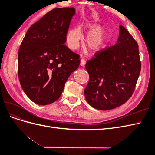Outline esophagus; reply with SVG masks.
<instances>
[{
  "label": "esophagus",
  "mask_w": 155,
  "mask_h": 155,
  "mask_svg": "<svg viewBox=\"0 0 155 155\" xmlns=\"http://www.w3.org/2000/svg\"><path fill=\"white\" fill-rule=\"evenodd\" d=\"M85 63H86V61L85 60V59L82 58V59H81V61H80V65H81V66L83 67V66H85Z\"/></svg>",
  "instance_id": "1"
}]
</instances>
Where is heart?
I'll use <instances>...</instances> for the list:
<instances>
[{"mask_svg":"<svg viewBox=\"0 0 155 155\" xmlns=\"http://www.w3.org/2000/svg\"><path fill=\"white\" fill-rule=\"evenodd\" d=\"M82 30L85 32H89L86 37V43L92 52H100L106 48L110 38L109 30L101 27L99 23L88 21L83 23ZM81 39L82 32L79 27L72 28L68 31L66 40L70 48H76Z\"/></svg>","mask_w":155,"mask_h":155,"instance_id":"b5f03b06","label":"heart"}]
</instances>
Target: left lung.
Masks as SVG:
<instances>
[{
	"instance_id": "1",
	"label": "left lung",
	"mask_w": 155,
	"mask_h": 155,
	"mask_svg": "<svg viewBox=\"0 0 155 155\" xmlns=\"http://www.w3.org/2000/svg\"><path fill=\"white\" fill-rule=\"evenodd\" d=\"M85 68L90 76L85 89L89 105L101 110L118 107L132 96L139 77L141 63L138 43L120 25L117 43L96 54Z\"/></svg>"
}]
</instances>
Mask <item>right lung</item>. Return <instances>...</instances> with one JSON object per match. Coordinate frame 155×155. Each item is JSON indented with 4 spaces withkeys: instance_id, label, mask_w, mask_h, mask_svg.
<instances>
[{
    "instance_id": "1",
    "label": "right lung",
    "mask_w": 155,
    "mask_h": 155,
    "mask_svg": "<svg viewBox=\"0 0 155 155\" xmlns=\"http://www.w3.org/2000/svg\"><path fill=\"white\" fill-rule=\"evenodd\" d=\"M74 8H55L27 31L18 50V79L26 96L39 105L58 100L80 63L64 43Z\"/></svg>"
}]
</instances>
